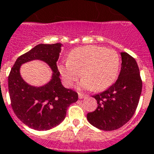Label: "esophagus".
<instances>
[{
	"label": "esophagus",
	"instance_id": "34e87169",
	"mask_svg": "<svg viewBox=\"0 0 154 154\" xmlns=\"http://www.w3.org/2000/svg\"><path fill=\"white\" fill-rule=\"evenodd\" d=\"M78 97H79V98H80V99H82V98H85V97H88V95H87V94H85L79 93L78 94Z\"/></svg>",
	"mask_w": 154,
	"mask_h": 154
}]
</instances>
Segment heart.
Here are the masks:
<instances>
[{
	"instance_id": "heart-1",
	"label": "heart",
	"mask_w": 154,
	"mask_h": 154,
	"mask_svg": "<svg viewBox=\"0 0 154 154\" xmlns=\"http://www.w3.org/2000/svg\"><path fill=\"white\" fill-rule=\"evenodd\" d=\"M119 69V57L112 49L96 45L76 48L69 60L59 66L66 85L72 86L81 76L80 85L84 89L104 90L114 82Z\"/></svg>"
}]
</instances>
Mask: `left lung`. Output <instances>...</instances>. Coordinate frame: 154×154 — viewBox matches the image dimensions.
<instances>
[{"label": "left lung", "instance_id": "left-lung-1", "mask_svg": "<svg viewBox=\"0 0 154 154\" xmlns=\"http://www.w3.org/2000/svg\"><path fill=\"white\" fill-rule=\"evenodd\" d=\"M122 67L117 81L105 91L92 96L97 100L95 111L87 115L88 121L97 129H119L133 117L142 92V80L136 60L121 53Z\"/></svg>", "mask_w": 154, "mask_h": 154}]
</instances>
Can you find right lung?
<instances>
[{
  "mask_svg": "<svg viewBox=\"0 0 154 154\" xmlns=\"http://www.w3.org/2000/svg\"><path fill=\"white\" fill-rule=\"evenodd\" d=\"M61 46V43L38 44L20 56L9 73L8 91L14 114L35 130H49L60 124L69 105L78 99L77 92L64 88L60 78L57 62ZM35 59L47 63L54 72L51 81L41 87L29 85L20 73L22 64Z\"/></svg>",
  "mask_w": 154,
  "mask_h": 154,
  "instance_id": "obj_1",
  "label": "right lung"
}]
</instances>
